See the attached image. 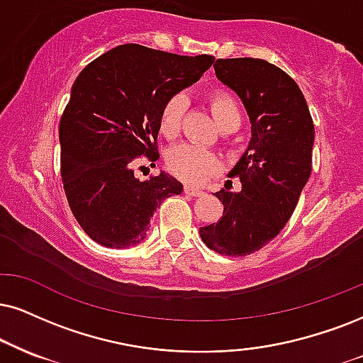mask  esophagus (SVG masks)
I'll use <instances>...</instances> for the list:
<instances>
[{"label":"esophagus","instance_id":"1","mask_svg":"<svg viewBox=\"0 0 363 363\" xmlns=\"http://www.w3.org/2000/svg\"><path fill=\"white\" fill-rule=\"evenodd\" d=\"M185 191L186 195H190V196H200V195H203V191L202 190H196V189H191V186H185Z\"/></svg>","mask_w":363,"mask_h":363}]
</instances>
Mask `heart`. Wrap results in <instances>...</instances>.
I'll use <instances>...</instances> for the list:
<instances>
[{"instance_id": "1", "label": "heart", "mask_w": 363, "mask_h": 363, "mask_svg": "<svg viewBox=\"0 0 363 363\" xmlns=\"http://www.w3.org/2000/svg\"><path fill=\"white\" fill-rule=\"evenodd\" d=\"M186 104L189 102L183 94H174L161 107L160 133L168 140H173L180 133L186 113ZM208 104L218 128L237 129L240 126L242 114H240V107L232 94L223 91L212 92L208 96ZM167 168L178 180L190 183V185H199L212 174H216L220 168V163L212 151L194 145H178L168 151Z\"/></svg>"}]
</instances>
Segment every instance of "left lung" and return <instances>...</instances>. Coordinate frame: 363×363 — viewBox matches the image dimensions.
I'll return each mask as SVG.
<instances>
[{"instance_id": "obj_1", "label": "left lung", "mask_w": 363, "mask_h": 363, "mask_svg": "<svg viewBox=\"0 0 363 363\" xmlns=\"http://www.w3.org/2000/svg\"><path fill=\"white\" fill-rule=\"evenodd\" d=\"M217 79L240 97L250 119V141L230 177L240 191L213 194L220 220L200 227L208 249L249 256L269 244L293 216L311 173L315 126L298 84L262 58H218Z\"/></svg>"}]
</instances>
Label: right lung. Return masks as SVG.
Returning a JSON list of instances; mask_svg holds the SVG:
<instances>
[{"mask_svg": "<svg viewBox=\"0 0 363 363\" xmlns=\"http://www.w3.org/2000/svg\"><path fill=\"white\" fill-rule=\"evenodd\" d=\"M213 60L126 43L92 60L75 79L58 128L60 173L74 217L97 244H140L161 202L183 191L169 173L136 178L134 161L160 158L161 107Z\"/></svg>", "mask_w": 363, "mask_h": 363, "instance_id": "1", "label": "right lung"}]
</instances>
